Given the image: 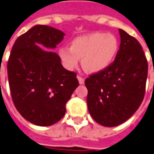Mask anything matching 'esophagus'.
I'll list each match as a JSON object with an SVG mask.
<instances>
[{
    "label": "esophagus",
    "mask_w": 154,
    "mask_h": 154,
    "mask_svg": "<svg viewBox=\"0 0 154 154\" xmlns=\"http://www.w3.org/2000/svg\"><path fill=\"white\" fill-rule=\"evenodd\" d=\"M77 80H78V82H79V84H84V78H82V77H77Z\"/></svg>",
    "instance_id": "obj_1"
}]
</instances>
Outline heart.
Masks as SVG:
<instances>
[{
    "instance_id": "1",
    "label": "heart",
    "mask_w": 154,
    "mask_h": 154,
    "mask_svg": "<svg viewBox=\"0 0 154 154\" xmlns=\"http://www.w3.org/2000/svg\"><path fill=\"white\" fill-rule=\"evenodd\" d=\"M118 51L119 41L114 34L96 32L74 38L70 48H60L58 55L67 70L77 68L79 59H82V66L88 72L99 73L113 63Z\"/></svg>"
}]
</instances>
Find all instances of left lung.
I'll return each instance as SVG.
<instances>
[{
  "instance_id": "obj_1",
  "label": "left lung",
  "mask_w": 154,
  "mask_h": 154,
  "mask_svg": "<svg viewBox=\"0 0 154 154\" xmlns=\"http://www.w3.org/2000/svg\"><path fill=\"white\" fill-rule=\"evenodd\" d=\"M121 45L116 59L106 70L85 80L87 103L99 125L113 127L124 123L143 102L147 61L139 42L119 29Z\"/></svg>"
}]
</instances>
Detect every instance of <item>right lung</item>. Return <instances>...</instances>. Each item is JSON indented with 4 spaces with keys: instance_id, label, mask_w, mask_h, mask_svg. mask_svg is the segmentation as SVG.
<instances>
[{
    "instance_id": "add662e5",
    "label": "right lung",
    "mask_w": 154,
    "mask_h": 154,
    "mask_svg": "<svg viewBox=\"0 0 154 154\" xmlns=\"http://www.w3.org/2000/svg\"><path fill=\"white\" fill-rule=\"evenodd\" d=\"M64 36L59 29L35 25L11 49L7 63L11 98L20 115L36 125L58 122L79 85L77 74L64 68L59 55L40 47L55 49Z\"/></svg>"
}]
</instances>
